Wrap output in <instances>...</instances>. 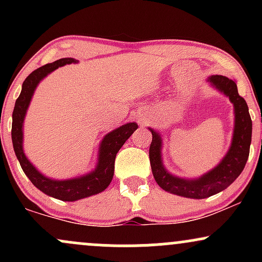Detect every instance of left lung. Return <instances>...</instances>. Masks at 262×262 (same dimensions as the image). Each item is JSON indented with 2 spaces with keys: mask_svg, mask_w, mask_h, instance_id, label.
<instances>
[{
  "mask_svg": "<svg viewBox=\"0 0 262 262\" xmlns=\"http://www.w3.org/2000/svg\"><path fill=\"white\" fill-rule=\"evenodd\" d=\"M208 80L219 91L224 92L229 97L235 112V128L231 146L217 167L197 180H183L170 175L164 169L161 162L160 135L149 128L152 134V140L149 148V160L155 181L162 189L170 193L196 200L213 196L235 181L236 177L244 170L251 144V117L245 100L237 93L235 81L222 75H213Z\"/></svg>",
  "mask_w": 262,
  "mask_h": 262,
  "instance_id": "1",
  "label": "left lung"
}]
</instances>
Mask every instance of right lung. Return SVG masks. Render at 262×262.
<instances>
[{
  "label": "right lung",
  "mask_w": 262,
  "mask_h": 262,
  "mask_svg": "<svg viewBox=\"0 0 262 262\" xmlns=\"http://www.w3.org/2000/svg\"><path fill=\"white\" fill-rule=\"evenodd\" d=\"M71 62H76V60L73 58L59 59L52 64L41 66L29 74L27 79L23 81L22 91H20L19 97L17 98L13 114H12V143H13V149L18 161H19L27 177L31 180L35 187L48 196L61 201H69V202L100 193L108 187L113 179L114 160H116L117 152L122 148L125 140L138 128L137 123H127L116 130L108 133L101 143L97 169L89 175L79 177V179L65 180V181H55V180L43 176L38 170H35V167L26 158L22 148V125L27 108L29 106L33 92H34L39 81L55 69H58L59 66L71 64Z\"/></svg>",
  "instance_id": "add662e5"
}]
</instances>
